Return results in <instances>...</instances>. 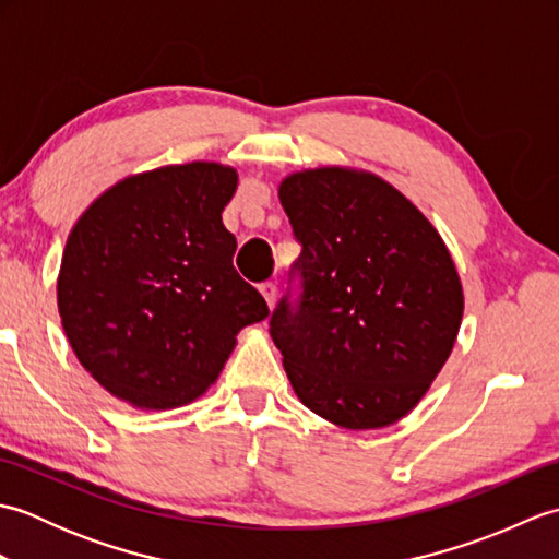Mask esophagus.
<instances>
[{"label":"esophagus","mask_w":559,"mask_h":559,"mask_svg":"<svg viewBox=\"0 0 559 559\" xmlns=\"http://www.w3.org/2000/svg\"><path fill=\"white\" fill-rule=\"evenodd\" d=\"M259 293L264 295V300H266V305H269V307L276 305V295H278V290H276V283H271V281L261 283V286H259Z\"/></svg>","instance_id":"obj_1"}]
</instances>
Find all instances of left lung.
<instances>
[{
	"label": "left lung",
	"mask_w": 559,
	"mask_h": 559,
	"mask_svg": "<svg viewBox=\"0 0 559 559\" xmlns=\"http://www.w3.org/2000/svg\"><path fill=\"white\" fill-rule=\"evenodd\" d=\"M302 252L271 338L295 394L348 430H377L415 408L461 326L463 290L442 237L372 173L317 168L278 187Z\"/></svg>",
	"instance_id": "8db88e82"
}]
</instances>
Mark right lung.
Listing matches in <instances>:
<instances>
[{
    "label": "right lung",
    "instance_id": "1",
    "mask_svg": "<svg viewBox=\"0 0 559 559\" xmlns=\"http://www.w3.org/2000/svg\"><path fill=\"white\" fill-rule=\"evenodd\" d=\"M237 173L218 163L124 177L76 221L57 305L79 362L112 396L165 411L216 382L237 331L269 317L233 266L221 213Z\"/></svg>",
    "mask_w": 559,
    "mask_h": 559
}]
</instances>
